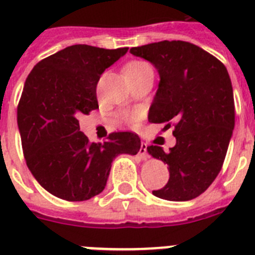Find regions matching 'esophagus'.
Listing matches in <instances>:
<instances>
[{"mask_svg":"<svg viewBox=\"0 0 255 255\" xmlns=\"http://www.w3.org/2000/svg\"><path fill=\"white\" fill-rule=\"evenodd\" d=\"M138 156H140L142 160H147L149 159V154H147V145L145 142L141 143L140 151H138Z\"/></svg>","mask_w":255,"mask_h":255,"instance_id":"34e87169","label":"esophagus"}]
</instances>
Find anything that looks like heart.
<instances>
[{"label": "heart", "mask_w": 255, "mask_h": 255, "mask_svg": "<svg viewBox=\"0 0 255 255\" xmlns=\"http://www.w3.org/2000/svg\"><path fill=\"white\" fill-rule=\"evenodd\" d=\"M149 70H152L151 66L149 65L145 61H130L127 65L125 66V77L127 81L134 78V77H138V75L143 74V73L149 72ZM132 119H136V117H133Z\"/></svg>", "instance_id": "heart-1"}]
</instances>
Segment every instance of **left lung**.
Masks as SVG:
<instances>
[{
    "label": "left lung",
    "instance_id": "obj_1",
    "mask_svg": "<svg viewBox=\"0 0 255 255\" xmlns=\"http://www.w3.org/2000/svg\"><path fill=\"white\" fill-rule=\"evenodd\" d=\"M129 52L150 61L159 73L149 122L167 123L165 129L176 122V145L169 151L147 147L169 170L167 185L152 194L164 200H191L216 180L232 137L235 104L229 72L213 55L189 42H155Z\"/></svg>",
    "mask_w": 255,
    "mask_h": 255
}]
</instances>
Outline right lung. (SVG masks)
Returning a JSON list of instances; mask_svg holds the SVG:
<instances>
[{
	"label": "right lung",
	"mask_w": 255,
	"mask_h": 255,
	"mask_svg": "<svg viewBox=\"0 0 255 255\" xmlns=\"http://www.w3.org/2000/svg\"><path fill=\"white\" fill-rule=\"evenodd\" d=\"M127 51L69 46L39 61L26 78L17 106L24 158L37 182L56 198H94L105 189L113 160L140 151V137L130 132L95 143L79 129V117L99 109L101 74Z\"/></svg>",
	"instance_id": "1"
}]
</instances>
